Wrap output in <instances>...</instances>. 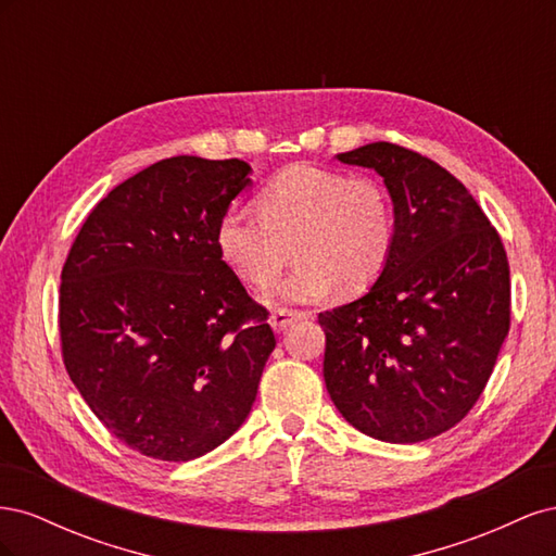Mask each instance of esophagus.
Returning <instances> with one entry per match:
<instances>
[{
    "mask_svg": "<svg viewBox=\"0 0 556 556\" xmlns=\"http://www.w3.org/2000/svg\"><path fill=\"white\" fill-rule=\"evenodd\" d=\"M306 313L304 311H292V308H278L274 311L271 315V327L276 331H285L292 323H296V319H304Z\"/></svg>",
    "mask_w": 556,
    "mask_h": 556,
    "instance_id": "1",
    "label": "esophagus"
}]
</instances>
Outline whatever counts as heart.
<instances>
[{
  "label": "heart",
  "mask_w": 556,
  "mask_h": 556,
  "mask_svg": "<svg viewBox=\"0 0 556 556\" xmlns=\"http://www.w3.org/2000/svg\"><path fill=\"white\" fill-rule=\"evenodd\" d=\"M215 239L223 260L252 288L276 282L294 245L299 266L274 296L315 301L339 285L345 294L371 288L394 255L396 213L371 176L292 164L260 190L257 208H227Z\"/></svg>",
  "instance_id": "b5f03b06"
}]
</instances>
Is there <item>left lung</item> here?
I'll list each match as a JSON object with an SVG mask.
<instances>
[{
    "label": "left lung",
    "mask_w": 556,
    "mask_h": 556,
    "mask_svg": "<svg viewBox=\"0 0 556 556\" xmlns=\"http://www.w3.org/2000/svg\"><path fill=\"white\" fill-rule=\"evenodd\" d=\"M376 169L396 248L362 299L317 315L333 406L384 443L433 439L468 415L510 329V266L498 231L441 164L376 141L339 155Z\"/></svg>",
    "instance_id": "obj_1"
}]
</instances>
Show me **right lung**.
Wrapping results in <instances>:
<instances>
[{"label": "right lung", "mask_w": 556, "mask_h": 556, "mask_svg": "<svg viewBox=\"0 0 556 556\" xmlns=\"http://www.w3.org/2000/svg\"><path fill=\"white\" fill-rule=\"evenodd\" d=\"M241 160L178 155L113 188L62 266L60 345L72 382L131 450L190 462L248 417L276 348L268 311L217 250Z\"/></svg>", "instance_id": "add662e5"}]
</instances>
